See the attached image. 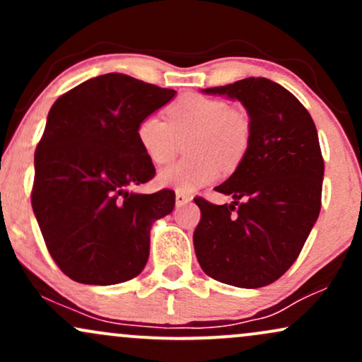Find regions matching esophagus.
<instances>
[{
    "label": "esophagus",
    "instance_id": "1",
    "mask_svg": "<svg viewBox=\"0 0 362 362\" xmlns=\"http://www.w3.org/2000/svg\"><path fill=\"white\" fill-rule=\"evenodd\" d=\"M190 201H192V195L187 194V192H182V190H177L175 192V204L177 206H185V204H189Z\"/></svg>",
    "mask_w": 362,
    "mask_h": 362
}]
</instances>
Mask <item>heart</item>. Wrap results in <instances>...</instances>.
Masks as SVG:
<instances>
[{
	"label": "heart",
	"mask_w": 362,
	"mask_h": 362,
	"mask_svg": "<svg viewBox=\"0 0 362 362\" xmlns=\"http://www.w3.org/2000/svg\"><path fill=\"white\" fill-rule=\"evenodd\" d=\"M136 138L151 163L165 165L175 155L177 139H189L190 160L177 161L158 173L160 185L192 192L213 184L226 168H235L247 155L252 139L250 117L243 109L219 98L185 95L167 110V120L148 115L138 124Z\"/></svg>",
	"instance_id": "heart-1"
}]
</instances>
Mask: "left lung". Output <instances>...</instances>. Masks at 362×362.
Returning a JSON list of instances; mask_svg holds the SVG:
<instances>
[{"label": "left lung", "mask_w": 362, "mask_h": 362, "mask_svg": "<svg viewBox=\"0 0 362 362\" xmlns=\"http://www.w3.org/2000/svg\"><path fill=\"white\" fill-rule=\"evenodd\" d=\"M242 102L252 124L247 155L216 187L231 204L195 197L194 248L202 271L236 288L272 284L300 255L322 206L323 158L308 110L284 86L245 78L202 90Z\"/></svg>", "instance_id": "left-lung-1"}]
</instances>
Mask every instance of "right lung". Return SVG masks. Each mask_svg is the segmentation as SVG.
Masks as SVG:
<instances>
[{
	"instance_id": "1",
	"label": "right lung",
	"mask_w": 362,
	"mask_h": 362,
	"mask_svg": "<svg viewBox=\"0 0 362 362\" xmlns=\"http://www.w3.org/2000/svg\"><path fill=\"white\" fill-rule=\"evenodd\" d=\"M177 91L109 73L54 102L35 149L32 209L57 267L81 284L110 286L143 271L149 230L175 192H131L156 170L136 129Z\"/></svg>"
}]
</instances>
